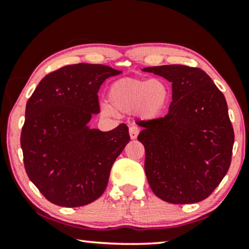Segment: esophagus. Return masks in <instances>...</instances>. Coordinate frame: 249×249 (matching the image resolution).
I'll list each match as a JSON object with an SVG mask.
<instances>
[{"instance_id":"34e87169","label":"esophagus","mask_w":249,"mask_h":249,"mask_svg":"<svg viewBox=\"0 0 249 249\" xmlns=\"http://www.w3.org/2000/svg\"><path fill=\"white\" fill-rule=\"evenodd\" d=\"M139 134V128L136 127V125H132V127L129 128V135H130L131 139H136Z\"/></svg>"}]
</instances>
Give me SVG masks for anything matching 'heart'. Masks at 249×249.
Segmentation results:
<instances>
[{"mask_svg": "<svg viewBox=\"0 0 249 249\" xmlns=\"http://www.w3.org/2000/svg\"><path fill=\"white\" fill-rule=\"evenodd\" d=\"M170 101V88L161 78L144 80L139 78H122L108 88V107H103V113L135 112L142 119L151 120L162 114Z\"/></svg>", "mask_w": 249, "mask_h": 249, "instance_id": "1", "label": "heart"}]
</instances>
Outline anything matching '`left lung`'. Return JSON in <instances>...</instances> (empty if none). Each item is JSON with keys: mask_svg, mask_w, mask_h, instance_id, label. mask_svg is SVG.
<instances>
[{"mask_svg": "<svg viewBox=\"0 0 249 249\" xmlns=\"http://www.w3.org/2000/svg\"><path fill=\"white\" fill-rule=\"evenodd\" d=\"M172 84L165 117L141 121L145 173L159 198L171 204L209 197L227 175L234 142L224 95L199 68H144Z\"/></svg>", "mask_w": 249, "mask_h": 249, "instance_id": "1", "label": "left lung"}]
</instances>
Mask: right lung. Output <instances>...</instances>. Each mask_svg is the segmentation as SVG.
<instances>
[{
    "mask_svg": "<svg viewBox=\"0 0 249 249\" xmlns=\"http://www.w3.org/2000/svg\"><path fill=\"white\" fill-rule=\"evenodd\" d=\"M121 71L78 63L43 78L26 105L20 144L30 181L59 206L78 207L104 193L111 168L130 141L121 124L110 131L90 129L100 113L98 89Z\"/></svg>",
    "mask_w": 249,
    "mask_h": 249,
    "instance_id": "add662e5",
    "label": "right lung"
}]
</instances>
